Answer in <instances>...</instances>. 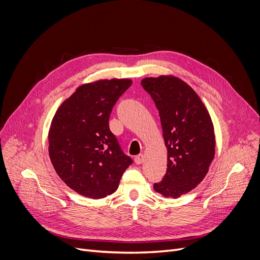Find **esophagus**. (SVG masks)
<instances>
[{
	"label": "esophagus",
	"instance_id": "1",
	"mask_svg": "<svg viewBox=\"0 0 260 260\" xmlns=\"http://www.w3.org/2000/svg\"><path fill=\"white\" fill-rule=\"evenodd\" d=\"M135 161H136V164H138V165L142 164V162L144 161V155H143V154L137 155V156L135 157Z\"/></svg>",
	"mask_w": 260,
	"mask_h": 260
}]
</instances>
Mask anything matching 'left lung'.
Wrapping results in <instances>:
<instances>
[{
	"mask_svg": "<svg viewBox=\"0 0 260 260\" xmlns=\"http://www.w3.org/2000/svg\"><path fill=\"white\" fill-rule=\"evenodd\" d=\"M141 84L158 109L168 151L167 172L154 190L165 198L178 199L207 175L215 156L214 124L200 96L179 78H144Z\"/></svg>",
	"mask_w": 260,
	"mask_h": 260,
	"instance_id": "obj_1",
	"label": "left lung"
}]
</instances>
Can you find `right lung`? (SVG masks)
Listing matches in <instances>:
<instances>
[{"mask_svg": "<svg viewBox=\"0 0 260 260\" xmlns=\"http://www.w3.org/2000/svg\"><path fill=\"white\" fill-rule=\"evenodd\" d=\"M131 84L130 79L82 84L53 117L49 131L53 167L70 188L85 198L113 194L132 164L108 123L116 102Z\"/></svg>", "mask_w": 260, "mask_h": 260, "instance_id": "obj_1", "label": "right lung"}]
</instances>
